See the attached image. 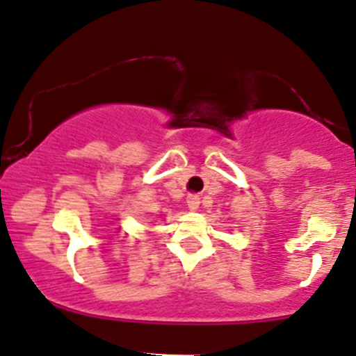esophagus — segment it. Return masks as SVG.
I'll return each instance as SVG.
<instances>
[{"label": "esophagus", "mask_w": 356, "mask_h": 356, "mask_svg": "<svg viewBox=\"0 0 356 356\" xmlns=\"http://www.w3.org/2000/svg\"><path fill=\"white\" fill-rule=\"evenodd\" d=\"M186 206L190 207V211H197L198 206H200V197L198 195H190L186 198Z\"/></svg>", "instance_id": "1"}]
</instances>
